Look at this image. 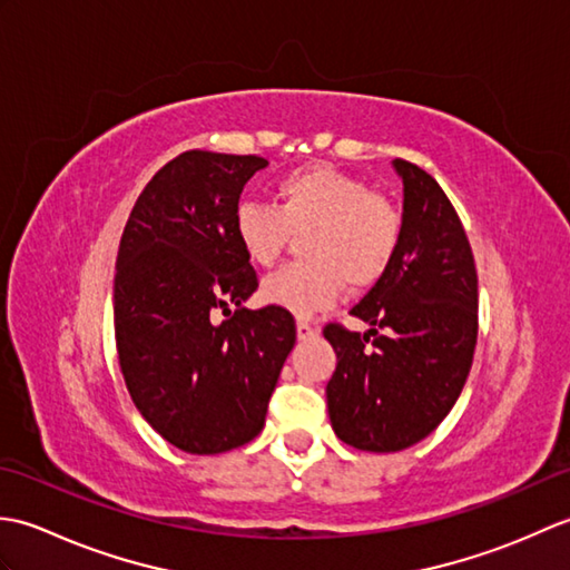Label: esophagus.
I'll return each mask as SVG.
<instances>
[{"instance_id": "1", "label": "esophagus", "mask_w": 570, "mask_h": 570, "mask_svg": "<svg viewBox=\"0 0 570 570\" xmlns=\"http://www.w3.org/2000/svg\"><path fill=\"white\" fill-rule=\"evenodd\" d=\"M296 335H298V341H311V337L318 335V328L313 323L298 318L296 321Z\"/></svg>"}]
</instances>
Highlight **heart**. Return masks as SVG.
I'll list each match as a JSON object with an SVG mask.
<instances>
[{
    "instance_id": "heart-1",
    "label": "heart",
    "mask_w": 570,
    "mask_h": 570,
    "mask_svg": "<svg viewBox=\"0 0 570 570\" xmlns=\"http://www.w3.org/2000/svg\"><path fill=\"white\" fill-rule=\"evenodd\" d=\"M304 229L306 259L282 266L259 288L264 304L301 318L331 308L345 282L353 288L377 282L394 259L402 215L360 178L328 164L278 178L276 205L242 200L233 215L237 245L257 266H272Z\"/></svg>"
}]
</instances>
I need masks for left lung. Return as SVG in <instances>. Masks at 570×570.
I'll return each instance as SVG.
<instances>
[{
  "label": "left lung",
  "mask_w": 570,
  "mask_h": 570,
  "mask_svg": "<svg viewBox=\"0 0 570 570\" xmlns=\"http://www.w3.org/2000/svg\"><path fill=\"white\" fill-rule=\"evenodd\" d=\"M392 168L404 186L402 237L350 311L370 331H323L337 355L325 386L333 431L370 453L404 451L439 426L463 392L478 341V272L465 229L426 171L402 159Z\"/></svg>",
  "instance_id": "8db88e82"
}]
</instances>
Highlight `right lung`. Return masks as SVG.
Returning a JSON list of instances; mask_svg holds the SVG:
<instances>
[{
  "label": "right lung",
  "instance_id": "add662e5",
  "mask_svg": "<svg viewBox=\"0 0 570 570\" xmlns=\"http://www.w3.org/2000/svg\"><path fill=\"white\" fill-rule=\"evenodd\" d=\"M262 156L186 151L141 190L117 252L115 337L131 402L193 455L257 439L296 343L292 313L257 292L233 215ZM236 313H232V308ZM217 312L228 318L215 322Z\"/></svg>",
  "mask_w": 570,
  "mask_h": 570
}]
</instances>
